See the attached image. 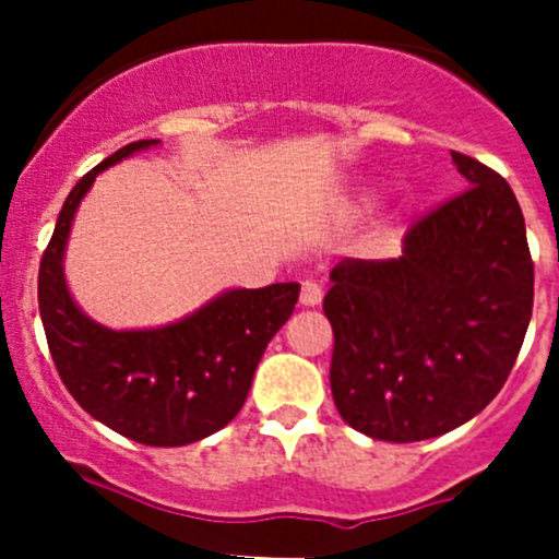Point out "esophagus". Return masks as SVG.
Wrapping results in <instances>:
<instances>
[{"instance_id": "1", "label": "esophagus", "mask_w": 559, "mask_h": 559, "mask_svg": "<svg viewBox=\"0 0 559 559\" xmlns=\"http://www.w3.org/2000/svg\"><path fill=\"white\" fill-rule=\"evenodd\" d=\"M321 295H324V292H321V286L316 284V281H302V289H300V302H302V306H306V308L319 306Z\"/></svg>"}]
</instances>
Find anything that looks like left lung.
<instances>
[{
  "mask_svg": "<svg viewBox=\"0 0 559 559\" xmlns=\"http://www.w3.org/2000/svg\"><path fill=\"white\" fill-rule=\"evenodd\" d=\"M452 159L467 189L411 224L397 259H343L330 273L332 400L376 441H425L481 414L533 316L514 191L481 162Z\"/></svg>",
  "mask_w": 559,
  "mask_h": 559,
  "instance_id": "8db88e82",
  "label": "left lung"
}]
</instances>
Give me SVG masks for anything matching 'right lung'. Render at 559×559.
I'll return each instance as SVG.
<instances>
[{
  "label": "right lung",
  "instance_id": "1",
  "mask_svg": "<svg viewBox=\"0 0 559 559\" xmlns=\"http://www.w3.org/2000/svg\"><path fill=\"white\" fill-rule=\"evenodd\" d=\"M156 143L123 145L78 180L39 262L37 300L56 370L86 414L145 447H186L227 427L243 408L259 359L295 311L300 284L227 289L156 330H107L88 319L64 281L72 218L99 173Z\"/></svg>",
  "mask_w": 559,
  "mask_h": 559
}]
</instances>
